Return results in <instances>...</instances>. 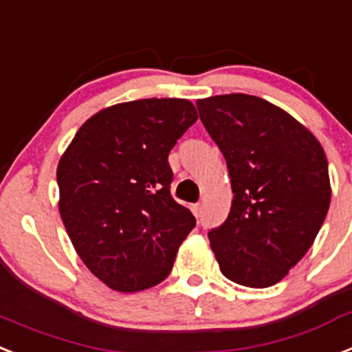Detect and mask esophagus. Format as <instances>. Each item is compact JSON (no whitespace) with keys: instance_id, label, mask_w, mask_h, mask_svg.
I'll use <instances>...</instances> for the list:
<instances>
[{"instance_id":"34e87169","label":"esophagus","mask_w":352,"mask_h":352,"mask_svg":"<svg viewBox=\"0 0 352 352\" xmlns=\"http://www.w3.org/2000/svg\"><path fill=\"white\" fill-rule=\"evenodd\" d=\"M192 212H194L196 217H201V213H203V205H199V203H197V205H192Z\"/></svg>"}]
</instances>
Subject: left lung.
<instances>
[{
    "label": "left lung",
    "mask_w": 352,
    "mask_h": 352,
    "mask_svg": "<svg viewBox=\"0 0 352 352\" xmlns=\"http://www.w3.org/2000/svg\"><path fill=\"white\" fill-rule=\"evenodd\" d=\"M196 104L235 194L226 221L210 230V245L228 279L270 287L305 256L326 219L331 187L322 146L256 96H213Z\"/></svg>",
    "instance_id": "left-lung-1"
}]
</instances>
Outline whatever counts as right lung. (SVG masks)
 I'll return each mask as SVG.
<instances>
[{
    "mask_svg": "<svg viewBox=\"0 0 352 352\" xmlns=\"http://www.w3.org/2000/svg\"><path fill=\"white\" fill-rule=\"evenodd\" d=\"M197 121L188 99L151 98L104 108L60 158V215L89 270L117 292L164 281L196 226L170 194L169 153Z\"/></svg>",
    "mask_w": 352,
    "mask_h": 352,
    "instance_id": "obj_1",
    "label": "right lung"
}]
</instances>
